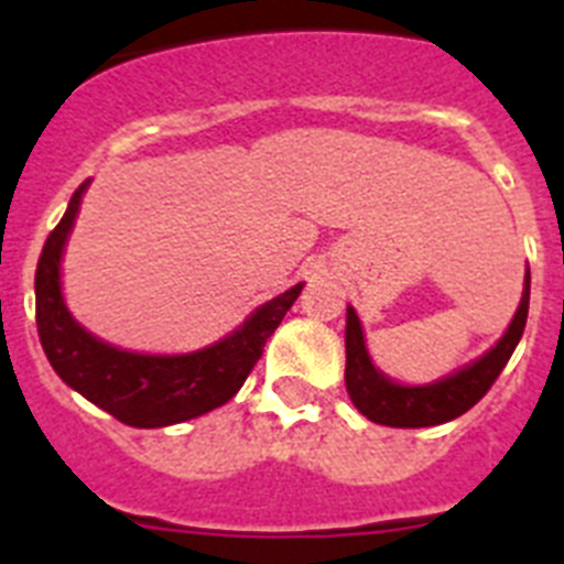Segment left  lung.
Segmentation results:
<instances>
[{
	"label": "left lung",
	"mask_w": 564,
	"mask_h": 564,
	"mask_svg": "<svg viewBox=\"0 0 564 564\" xmlns=\"http://www.w3.org/2000/svg\"><path fill=\"white\" fill-rule=\"evenodd\" d=\"M528 299H531V271L525 268L520 305H517L514 318L508 322L500 341L488 347L475 361L463 364L449 376H441L430 383H401L378 370L370 358V350H367V341H364L361 318L352 311V305H347L344 383H347V395H350L352 406L367 421L395 426V430H421V426H437V423L460 417L491 390V383L497 381L514 347L520 344L528 318Z\"/></svg>",
	"instance_id": "8db88e82"
}]
</instances>
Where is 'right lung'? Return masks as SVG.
I'll use <instances>...</instances> for the list:
<instances>
[{
	"instance_id": "obj_1",
	"label": "right lung",
	"mask_w": 564,
	"mask_h": 564,
	"mask_svg": "<svg viewBox=\"0 0 564 564\" xmlns=\"http://www.w3.org/2000/svg\"><path fill=\"white\" fill-rule=\"evenodd\" d=\"M87 186L89 181H84L69 197L67 212L44 242L36 265V325L50 367L69 390L138 430L192 421L228 403L246 383L262 347L305 282L268 299L242 325L200 350L138 352L115 347L69 313L62 291L64 248Z\"/></svg>"
}]
</instances>
